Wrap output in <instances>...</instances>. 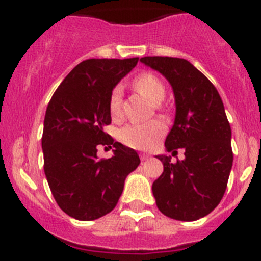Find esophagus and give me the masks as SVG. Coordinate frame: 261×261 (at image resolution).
<instances>
[{"label": "esophagus", "instance_id": "1", "mask_svg": "<svg viewBox=\"0 0 261 261\" xmlns=\"http://www.w3.org/2000/svg\"><path fill=\"white\" fill-rule=\"evenodd\" d=\"M140 158H141V161L144 162V161H149V159H150V155H149V154H141Z\"/></svg>", "mask_w": 261, "mask_h": 261}]
</instances>
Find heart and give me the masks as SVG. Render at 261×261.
I'll return each mask as SVG.
<instances>
[{"label": "heart", "mask_w": 261, "mask_h": 261, "mask_svg": "<svg viewBox=\"0 0 261 261\" xmlns=\"http://www.w3.org/2000/svg\"><path fill=\"white\" fill-rule=\"evenodd\" d=\"M136 89L144 94L151 102L159 103L165 98L166 90L163 84L151 73H142L133 81ZM110 112L114 117L121 115V89L119 86L112 90L110 96ZM165 133V125L158 120H151L147 123L129 124L120 132V140L124 145L137 150H149L158 142Z\"/></svg>", "instance_id": "b5f03b06"}]
</instances>
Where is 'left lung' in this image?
Segmentation results:
<instances>
[{"instance_id": "left-lung-1", "label": "left lung", "mask_w": 261, "mask_h": 261, "mask_svg": "<svg viewBox=\"0 0 261 261\" xmlns=\"http://www.w3.org/2000/svg\"><path fill=\"white\" fill-rule=\"evenodd\" d=\"M140 61L159 71L174 90L176 114L165 146L172 155H156L162 175L153 183L156 206L177 221H196L211 213L227 187L232 166L231 128L220 94L199 69L184 59L147 56Z\"/></svg>"}]
</instances>
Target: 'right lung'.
<instances>
[{"mask_svg": "<svg viewBox=\"0 0 261 261\" xmlns=\"http://www.w3.org/2000/svg\"><path fill=\"white\" fill-rule=\"evenodd\" d=\"M138 62L133 59H90L78 64L48 103L41 147L50 192L61 211L80 221H93L116 206L124 181L140 165L136 150L114 142L105 132L111 124L114 87ZM99 144L115 147L98 160Z\"/></svg>", "mask_w": 261, "mask_h": 261, "instance_id": "obj_1", "label": "right lung"}]
</instances>
